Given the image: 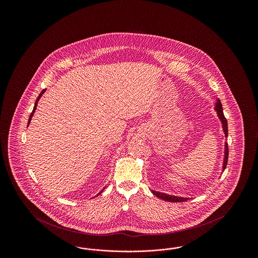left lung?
Here are the masks:
<instances>
[{"label":"left lung","mask_w":258,"mask_h":258,"mask_svg":"<svg viewBox=\"0 0 258 258\" xmlns=\"http://www.w3.org/2000/svg\"><path fill=\"white\" fill-rule=\"evenodd\" d=\"M215 110L218 114V117L221 122L222 125V131L224 133L225 137H227L228 135V130H227V121L223 115V111H222V106H221V100L218 98L216 105H215ZM227 160H228V145L225 142L224 143V157H223V162H222V172L224 171L226 164H227ZM152 191V194L157 197H159L160 199L164 200V201H169V202H184L188 199V197H175V196H170L167 194H163L160 191H156L154 189H150Z\"/></svg>","instance_id":"8db88e82"}]
</instances>
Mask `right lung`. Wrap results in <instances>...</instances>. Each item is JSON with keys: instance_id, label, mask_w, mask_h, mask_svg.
<instances>
[{"instance_id": "obj_1", "label": "right lung", "mask_w": 258, "mask_h": 258, "mask_svg": "<svg viewBox=\"0 0 258 258\" xmlns=\"http://www.w3.org/2000/svg\"><path fill=\"white\" fill-rule=\"evenodd\" d=\"M45 91H46V89H44V90H42V92L39 94V96L37 97V100H36V103H35V106H34V109H33V111H32V113H31V115H30V118H29V122H28V125H29V123H31V120H32V117L34 116V113H35V111H36V109H37V102H38V100H39V98H41V96L45 93ZM104 190V188L100 191V192H98V195L97 196H99L102 191Z\"/></svg>"}]
</instances>
